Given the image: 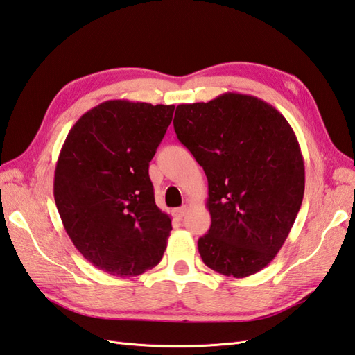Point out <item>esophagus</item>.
<instances>
[{
	"label": "esophagus",
	"mask_w": 355,
	"mask_h": 355,
	"mask_svg": "<svg viewBox=\"0 0 355 355\" xmlns=\"http://www.w3.org/2000/svg\"><path fill=\"white\" fill-rule=\"evenodd\" d=\"M186 211H187V207L186 206H183V207H178V209H173V217L175 218H178V220H182L183 217H184V214H186Z\"/></svg>",
	"instance_id": "34e87169"
}]
</instances>
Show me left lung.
Masks as SVG:
<instances>
[{"instance_id": "left-lung-1", "label": "left lung", "mask_w": 355, "mask_h": 355, "mask_svg": "<svg viewBox=\"0 0 355 355\" xmlns=\"http://www.w3.org/2000/svg\"><path fill=\"white\" fill-rule=\"evenodd\" d=\"M173 129L207 177L211 227L198 239L207 268L243 279L274 260L304 193V163L291 124L257 96L227 92L178 104Z\"/></svg>"}]
</instances>
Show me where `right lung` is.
I'll use <instances>...</instances> for the list:
<instances>
[{"label": "right lung", "mask_w": 355, "mask_h": 355, "mask_svg": "<svg viewBox=\"0 0 355 355\" xmlns=\"http://www.w3.org/2000/svg\"><path fill=\"white\" fill-rule=\"evenodd\" d=\"M175 106L109 100L78 118L62 144L55 205L85 259L104 272L135 277L157 266L172 231L155 205L149 163Z\"/></svg>", "instance_id": "1"}]
</instances>
